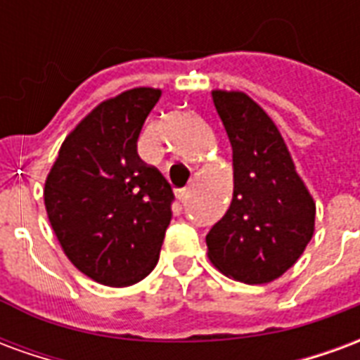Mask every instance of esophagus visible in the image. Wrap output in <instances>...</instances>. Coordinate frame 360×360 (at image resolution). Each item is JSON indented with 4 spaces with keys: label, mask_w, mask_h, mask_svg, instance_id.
<instances>
[{
    "label": "esophagus",
    "mask_w": 360,
    "mask_h": 360,
    "mask_svg": "<svg viewBox=\"0 0 360 360\" xmlns=\"http://www.w3.org/2000/svg\"><path fill=\"white\" fill-rule=\"evenodd\" d=\"M188 196H191V191H188V188H179V191H177V200H179V204H183V206L187 204Z\"/></svg>",
    "instance_id": "1"
}]
</instances>
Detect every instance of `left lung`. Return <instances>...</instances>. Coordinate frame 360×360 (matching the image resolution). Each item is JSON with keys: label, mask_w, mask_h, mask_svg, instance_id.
I'll return each mask as SVG.
<instances>
[{"label": "left lung", "mask_w": 360, "mask_h": 360, "mask_svg": "<svg viewBox=\"0 0 360 360\" xmlns=\"http://www.w3.org/2000/svg\"><path fill=\"white\" fill-rule=\"evenodd\" d=\"M233 148V200L206 235L208 257L243 283H268L299 260L316 206L266 111L243 92H212Z\"/></svg>", "instance_id": "1"}]
</instances>
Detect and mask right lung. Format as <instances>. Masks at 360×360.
I'll return each mask as SVG.
<instances>
[{
  "mask_svg": "<svg viewBox=\"0 0 360 360\" xmlns=\"http://www.w3.org/2000/svg\"><path fill=\"white\" fill-rule=\"evenodd\" d=\"M160 96L133 89L100 103L61 144L46 179L44 202L67 258L102 285L146 278L172 221L169 183L136 152Z\"/></svg>",
  "mask_w": 360,
  "mask_h": 360,
  "instance_id": "obj_1",
  "label": "right lung"
}]
</instances>
